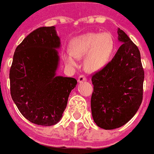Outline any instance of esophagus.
I'll list each match as a JSON object with an SVG mask.
<instances>
[{
  "label": "esophagus",
  "mask_w": 154,
  "mask_h": 154,
  "mask_svg": "<svg viewBox=\"0 0 154 154\" xmlns=\"http://www.w3.org/2000/svg\"><path fill=\"white\" fill-rule=\"evenodd\" d=\"M84 81H86V77L84 76V75H81V76H79V77H78V82L81 83L82 82H84Z\"/></svg>",
  "instance_id": "34e87169"
}]
</instances>
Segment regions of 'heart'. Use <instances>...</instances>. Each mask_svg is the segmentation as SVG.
<instances>
[{
  "label": "heart",
  "instance_id": "b5f03b06",
  "mask_svg": "<svg viewBox=\"0 0 154 154\" xmlns=\"http://www.w3.org/2000/svg\"><path fill=\"white\" fill-rule=\"evenodd\" d=\"M69 48L70 52L63 55L64 62L69 66H75V57H85L84 68L91 72L101 69L108 63L113 49V42L109 33H87L72 40Z\"/></svg>",
  "mask_w": 154,
  "mask_h": 154
}]
</instances>
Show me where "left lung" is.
<instances>
[{"label": "left lung", "instance_id": "obj_1", "mask_svg": "<svg viewBox=\"0 0 154 154\" xmlns=\"http://www.w3.org/2000/svg\"><path fill=\"white\" fill-rule=\"evenodd\" d=\"M118 33L122 44L112 60L91 77L92 117L98 126L105 130L128 122L143 100L144 72L140 51L124 31L118 28Z\"/></svg>", "mask_w": 154, "mask_h": 154}]
</instances>
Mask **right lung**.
<instances>
[{
	"instance_id": "1",
	"label": "right lung",
	"mask_w": 154,
	"mask_h": 154,
	"mask_svg": "<svg viewBox=\"0 0 154 154\" xmlns=\"http://www.w3.org/2000/svg\"><path fill=\"white\" fill-rule=\"evenodd\" d=\"M60 46L54 26L42 27L26 36L14 54L11 97L23 116L36 125L53 126L60 122L77 83L72 77L56 76Z\"/></svg>"
}]
</instances>
